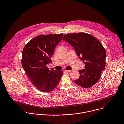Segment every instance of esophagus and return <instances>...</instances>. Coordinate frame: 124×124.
I'll return each instance as SVG.
<instances>
[{
  "label": "esophagus",
  "instance_id": "1",
  "mask_svg": "<svg viewBox=\"0 0 124 124\" xmlns=\"http://www.w3.org/2000/svg\"><path fill=\"white\" fill-rule=\"evenodd\" d=\"M65 71H66V72H71L72 71L71 70H65Z\"/></svg>",
  "mask_w": 124,
  "mask_h": 124
}]
</instances>
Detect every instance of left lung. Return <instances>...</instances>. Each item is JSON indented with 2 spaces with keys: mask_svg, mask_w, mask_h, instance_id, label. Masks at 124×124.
Returning <instances> with one entry per match:
<instances>
[{
  "mask_svg": "<svg viewBox=\"0 0 124 124\" xmlns=\"http://www.w3.org/2000/svg\"><path fill=\"white\" fill-rule=\"evenodd\" d=\"M63 40L72 46L85 65L84 69L79 70L80 77L74 82L84 88L92 87L98 82L105 67L104 47L96 38L84 32L67 34Z\"/></svg>",
  "mask_w": 124,
  "mask_h": 124,
  "instance_id": "obj_1",
  "label": "left lung"
}]
</instances>
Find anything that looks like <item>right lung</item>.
<instances>
[{
  "label": "right lung",
  "mask_w": 124,
  "mask_h": 124,
  "mask_svg": "<svg viewBox=\"0 0 124 124\" xmlns=\"http://www.w3.org/2000/svg\"><path fill=\"white\" fill-rule=\"evenodd\" d=\"M63 34L39 35L31 39L22 51L21 64L26 74L35 88L49 92L58 85L63 72L50 69L51 57L56 46L62 40Z\"/></svg>",
  "instance_id": "add662e5"
}]
</instances>
